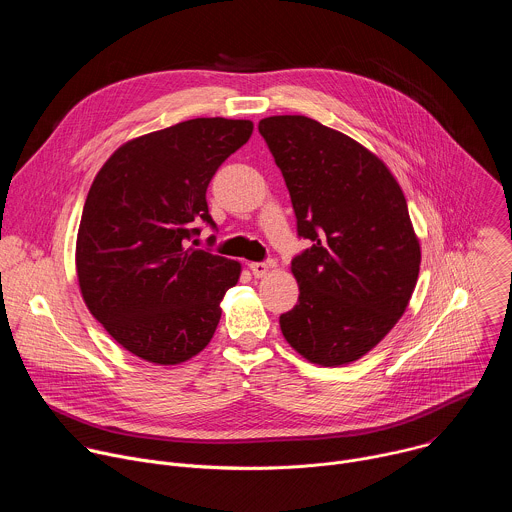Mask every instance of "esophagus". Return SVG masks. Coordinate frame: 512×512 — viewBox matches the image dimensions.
<instances>
[{"instance_id":"obj_1","label":"esophagus","mask_w":512,"mask_h":512,"mask_svg":"<svg viewBox=\"0 0 512 512\" xmlns=\"http://www.w3.org/2000/svg\"><path fill=\"white\" fill-rule=\"evenodd\" d=\"M273 265H275L273 261H267V263H265V261H259V263L255 261V263H249V269H251V273H253L255 277H263V275L269 273V269H271Z\"/></svg>"}]
</instances>
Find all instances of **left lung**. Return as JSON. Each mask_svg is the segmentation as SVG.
Instances as JSON below:
<instances>
[{
  "label": "left lung",
  "mask_w": 512,
  "mask_h": 512,
  "mask_svg": "<svg viewBox=\"0 0 512 512\" xmlns=\"http://www.w3.org/2000/svg\"><path fill=\"white\" fill-rule=\"evenodd\" d=\"M312 247L291 261L300 298L279 316L289 346L340 367L399 322L417 283L421 247L407 200L381 158L304 115L259 121Z\"/></svg>",
  "instance_id": "8db88e82"
}]
</instances>
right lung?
Listing matches in <instances>:
<instances>
[{"instance_id":"add662e5","label":"right lung","mask_w":512,"mask_h":512,"mask_svg":"<svg viewBox=\"0 0 512 512\" xmlns=\"http://www.w3.org/2000/svg\"><path fill=\"white\" fill-rule=\"evenodd\" d=\"M249 119L198 117L135 137L95 176L77 235L89 312L131 354L180 364L210 342L241 263L188 247L214 229L206 188L249 141Z\"/></svg>"}]
</instances>
